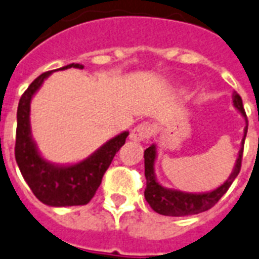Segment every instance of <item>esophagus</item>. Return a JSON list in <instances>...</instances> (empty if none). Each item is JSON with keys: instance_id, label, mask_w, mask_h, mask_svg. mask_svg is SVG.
<instances>
[{"instance_id": "1", "label": "esophagus", "mask_w": 259, "mask_h": 259, "mask_svg": "<svg viewBox=\"0 0 259 259\" xmlns=\"http://www.w3.org/2000/svg\"><path fill=\"white\" fill-rule=\"evenodd\" d=\"M154 134V129L153 126L148 122L140 123L138 126H136L132 132H130L129 138L132 141H145L150 138L151 136Z\"/></svg>"}]
</instances>
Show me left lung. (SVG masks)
<instances>
[{"label": "left lung", "mask_w": 259, "mask_h": 259, "mask_svg": "<svg viewBox=\"0 0 259 259\" xmlns=\"http://www.w3.org/2000/svg\"><path fill=\"white\" fill-rule=\"evenodd\" d=\"M233 106L242 114L245 118L246 126L243 129V138L241 142V149L238 151V157L235 159V165L233 167L232 174L225 181L224 184L211 191L205 193H188V191L176 190V189L165 188L159 184L155 177L154 163L157 158V148L153 144L149 146L144 153L145 158V177H146V189H145V199L148 201L150 207L155 213L170 217H185L193 215L209 210L221 199V197L228 191L233 181L237 178L241 170L242 162L243 144H245L246 134H247V117L242 105V98L237 92L233 93Z\"/></svg>", "instance_id": "8db88e82"}]
</instances>
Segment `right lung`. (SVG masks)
I'll return each instance as SVG.
<instances>
[{
	"mask_svg": "<svg viewBox=\"0 0 259 259\" xmlns=\"http://www.w3.org/2000/svg\"><path fill=\"white\" fill-rule=\"evenodd\" d=\"M70 68L83 69L81 64H70L57 70ZM52 71L42 73L31 82L22 94L17 109L16 161L21 174L33 194L48 206L86 205L100 188L105 171L110 166L115 153L125 144L129 132H122L97 149L88 158L70 165H58L45 159L33 140L30 127L31 98L39 90Z\"/></svg>",
	"mask_w": 259,
	"mask_h": 259,
	"instance_id": "right-lung-1",
	"label": "right lung"
}]
</instances>
